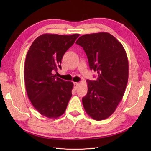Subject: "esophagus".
I'll return each instance as SVG.
<instances>
[{
  "label": "esophagus",
  "instance_id": "1",
  "mask_svg": "<svg viewBox=\"0 0 151 151\" xmlns=\"http://www.w3.org/2000/svg\"><path fill=\"white\" fill-rule=\"evenodd\" d=\"M73 84H74V88H75V89H76L78 88V86H79V84H80V83H76V82H74V83H73Z\"/></svg>",
  "mask_w": 151,
  "mask_h": 151
}]
</instances>
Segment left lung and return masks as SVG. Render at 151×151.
<instances>
[{"label": "left lung", "instance_id": "obj_1", "mask_svg": "<svg viewBox=\"0 0 151 151\" xmlns=\"http://www.w3.org/2000/svg\"><path fill=\"white\" fill-rule=\"evenodd\" d=\"M76 43L85 51L90 69L97 73L96 81H86L88 89L82 99L83 106L93 119H105L115 111L124 94L129 78L127 55L122 44L107 32L82 35Z\"/></svg>", "mask_w": 151, "mask_h": 151}]
</instances>
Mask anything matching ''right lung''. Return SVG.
Wrapping results in <instances>:
<instances>
[{
    "label": "right lung",
    "mask_w": 151,
    "mask_h": 151,
    "mask_svg": "<svg viewBox=\"0 0 151 151\" xmlns=\"http://www.w3.org/2000/svg\"><path fill=\"white\" fill-rule=\"evenodd\" d=\"M80 34H45L38 37L27 53L24 81L27 96L35 109L48 118L65 113L73 84L54 75L61 69L63 55Z\"/></svg>",
    "instance_id": "obj_1"
}]
</instances>
